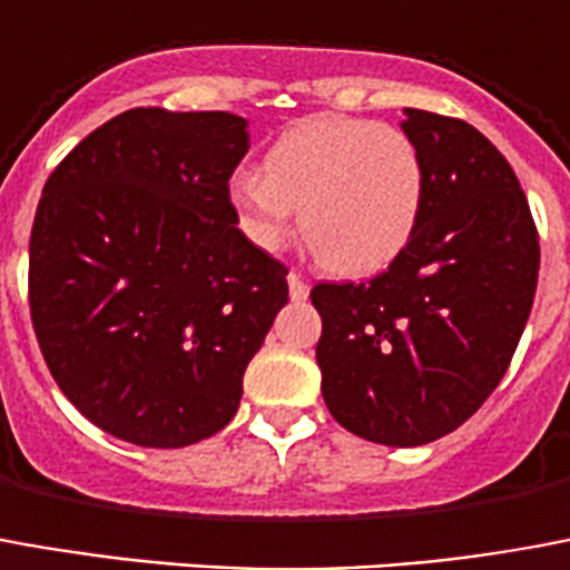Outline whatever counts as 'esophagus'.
<instances>
[{"instance_id":"obj_1","label":"esophagus","mask_w":570,"mask_h":570,"mask_svg":"<svg viewBox=\"0 0 570 570\" xmlns=\"http://www.w3.org/2000/svg\"><path fill=\"white\" fill-rule=\"evenodd\" d=\"M286 284H289V298L293 302H305L307 293H311V286H307V281L298 272L286 274Z\"/></svg>"}]
</instances>
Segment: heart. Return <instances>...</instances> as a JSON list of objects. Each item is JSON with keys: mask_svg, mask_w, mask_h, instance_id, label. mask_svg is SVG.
I'll list each match as a JSON object with an SVG mask.
<instances>
[{"mask_svg": "<svg viewBox=\"0 0 570 570\" xmlns=\"http://www.w3.org/2000/svg\"><path fill=\"white\" fill-rule=\"evenodd\" d=\"M235 226L259 250H277L298 226L328 272L365 277L395 263L425 205V163L395 126L323 114L286 129L263 159V175L229 184Z\"/></svg>", "mask_w": 570, "mask_h": 570, "instance_id": "b5f03b06", "label": "heart"}]
</instances>
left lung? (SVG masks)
Segmentation results:
<instances>
[{"label": "left lung", "mask_w": 570, "mask_h": 570, "mask_svg": "<svg viewBox=\"0 0 570 570\" xmlns=\"http://www.w3.org/2000/svg\"><path fill=\"white\" fill-rule=\"evenodd\" d=\"M425 205L402 256L368 284H317V365L328 414L386 446L450 435L504 377L538 286V229L487 135L404 108Z\"/></svg>", "instance_id": "obj_1"}]
</instances>
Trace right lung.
<instances>
[{
    "instance_id": "add662e5",
    "label": "right lung",
    "mask_w": 570,
    "mask_h": 570,
    "mask_svg": "<svg viewBox=\"0 0 570 570\" xmlns=\"http://www.w3.org/2000/svg\"><path fill=\"white\" fill-rule=\"evenodd\" d=\"M250 147L229 111L132 108L53 168L29 238V311L53 381L108 435L187 446L242 402L289 298L244 238L229 178Z\"/></svg>"
}]
</instances>
